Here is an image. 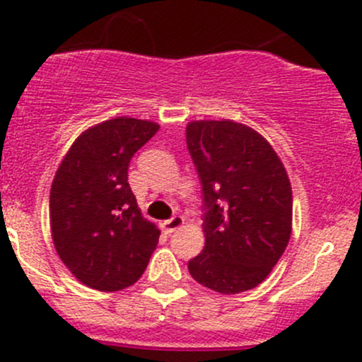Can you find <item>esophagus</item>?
<instances>
[{
    "mask_svg": "<svg viewBox=\"0 0 362 362\" xmlns=\"http://www.w3.org/2000/svg\"><path fill=\"white\" fill-rule=\"evenodd\" d=\"M182 224H184V217H180V215H173V217L168 218V221H164L160 226H163L164 233H173V231H177Z\"/></svg>",
    "mask_w": 362,
    "mask_h": 362,
    "instance_id": "34e87169",
    "label": "esophagus"
}]
</instances>
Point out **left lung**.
<instances>
[{"instance_id": "obj_1", "label": "left lung", "mask_w": 362, "mask_h": 362, "mask_svg": "<svg viewBox=\"0 0 362 362\" xmlns=\"http://www.w3.org/2000/svg\"><path fill=\"white\" fill-rule=\"evenodd\" d=\"M185 138L204 203V249L189 261V273L221 294L254 289L282 257L293 231L286 168L245 124L192 120Z\"/></svg>"}]
</instances>
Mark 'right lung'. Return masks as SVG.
<instances>
[{
  "label": "right lung",
  "mask_w": 362,
  "mask_h": 362,
  "mask_svg": "<svg viewBox=\"0 0 362 362\" xmlns=\"http://www.w3.org/2000/svg\"><path fill=\"white\" fill-rule=\"evenodd\" d=\"M159 124L115 117L83 131L54 177L50 229L61 261L83 286L113 293L133 286L160 231L144 218L127 184L129 160Z\"/></svg>",
  "instance_id": "right-lung-1"
}]
</instances>
